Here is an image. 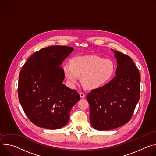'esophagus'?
Returning <instances> with one entry per match:
<instances>
[{"instance_id":"34e87169","label":"esophagus","mask_w":156,"mask_h":156,"mask_svg":"<svg viewBox=\"0 0 156 156\" xmlns=\"http://www.w3.org/2000/svg\"><path fill=\"white\" fill-rule=\"evenodd\" d=\"M79 95H80V97L81 98H84L85 97V94L83 93H82V92H80Z\"/></svg>"}]
</instances>
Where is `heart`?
Wrapping results in <instances>:
<instances>
[{"instance_id": "1", "label": "heart", "mask_w": 156, "mask_h": 156, "mask_svg": "<svg viewBox=\"0 0 156 156\" xmlns=\"http://www.w3.org/2000/svg\"><path fill=\"white\" fill-rule=\"evenodd\" d=\"M115 70L113 62L108 59L95 56L77 57L71 64L63 66V71L71 87L77 83L79 77L85 89H97L107 82Z\"/></svg>"}]
</instances>
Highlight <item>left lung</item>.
<instances>
[{"label":"left lung","instance_id":"8db88e82","mask_svg":"<svg viewBox=\"0 0 156 156\" xmlns=\"http://www.w3.org/2000/svg\"><path fill=\"white\" fill-rule=\"evenodd\" d=\"M112 51L116 59V76L87 95L91 125L100 131L115 129L128 123L140 100L139 71L129 56Z\"/></svg>","mask_w":156,"mask_h":156}]
</instances>
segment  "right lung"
<instances>
[{"label":"right lung","mask_w":156,"mask_h":156,"mask_svg":"<svg viewBox=\"0 0 156 156\" xmlns=\"http://www.w3.org/2000/svg\"><path fill=\"white\" fill-rule=\"evenodd\" d=\"M74 49L65 46L43 48L31 56L19 75L18 95L22 107L37 126L58 129L67 124L73 107L80 100L76 90L62 83L64 61Z\"/></svg>","instance_id":"obj_1"}]
</instances>
